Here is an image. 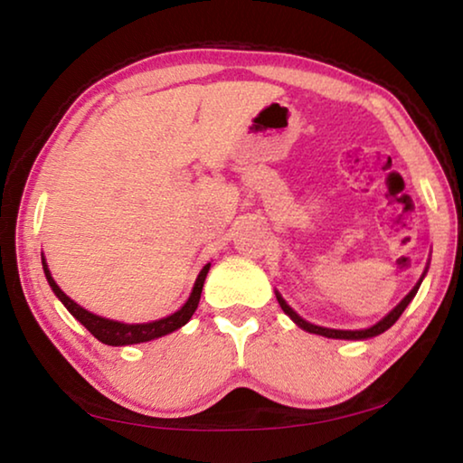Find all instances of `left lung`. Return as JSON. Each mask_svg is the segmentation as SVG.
I'll use <instances>...</instances> for the list:
<instances>
[{
    "mask_svg": "<svg viewBox=\"0 0 463 463\" xmlns=\"http://www.w3.org/2000/svg\"><path fill=\"white\" fill-rule=\"evenodd\" d=\"M422 281V279H420ZM420 281L417 286H414L412 289H411V294L404 298V300L398 304V307L390 312L388 317H383L378 325H373V326H370V328H364V331H336V328H325V326H317V325H310V323H307V320L304 318H300L296 315V312L288 307L286 304V300L284 298H281L279 294H276L278 296V302H279V307H281V310L286 312V315L294 320V323L300 326V328H304V331H308V333H315V335H323V336H328V339H370V336H375V335H382L383 331H388V328L396 323L398 318H401V315L404 312V308L409 307L411 304V300L414 296H417V292H419V286H420Z\"/></svg>",
    "mask_w": 463,
    "mask_h": 463,
    "instance_id": "left-lung-1",
    "label": "left lung"
}]
</instances>
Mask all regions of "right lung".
Instances as JSON below:
<instances>
[{"instance_id":"right-lung-1","label":"right lung","mask_w":463,"mask_h":463,"mask_svg":"<svg viewBox=\"0 0 463 463\" xmlns=\"http://www.w3.org/2000/svg\"><path fill=\"white\" fill-rule=\"evenodd\" d=\"M43 268H44V276L49 279V284L52 288V292L57 294L59 300L65 304V308L71 312V315L80 320V323L88 328V331L96 336L98 341L106 343V345H135V343H145V341H151L156 339V336H163V335H169L177 331L179 326H184L187 320L192 318V315L198 308V302H200V296H202V288H203V279L208 276V269H210V263L203 265V269L200 271L198 279H195L194 289H192V296L187 298V302L184 304L182 308L174 315L167 317V318H161V320H153V323H145V325H124V323H116V320H108V318H101L98 315H91L90 310L81 308L80 304L73 302L71 298H69L62 289L57 286V281L52 279L49 268H46V261L43 257Z\"/></svg>"}]
</instances>
